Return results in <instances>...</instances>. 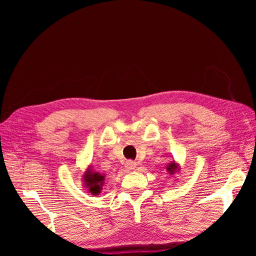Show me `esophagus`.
Returning a JSON list of instances; mask_svg holds the SVG:
<instances>
[{"mask_svg":"<svg viewBox=\"0 0 256 256\" xmlns=\"http://www.w3.org/2000/svg\"><path fill=\"white\" fill-rule=\"evenodd\" d=\"M126 167L128 168V170H136V162H131V160H130V162H126Z\"/></svg>","mask_w":256,"mask_h":256,"instance_id":"34e87169","label":"esophagus"}]
</instances>
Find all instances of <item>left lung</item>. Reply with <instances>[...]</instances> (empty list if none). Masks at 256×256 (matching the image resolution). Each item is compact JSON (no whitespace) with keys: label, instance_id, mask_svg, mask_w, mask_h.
<instances>
[{"label":"left lung","instance_id":"8db88e82","mask_svg":"<svg viewBox=\"0 0 256 256\" xmlns=\"http://www.w3.org/2000/svg\"><path fill=\"white\" fill-rule=\"evenodd\" d=\"M166 170L168 172V174L172 177H175V175L178 174L180 172V166L178 162H175V160H172L170 162H168V164L166 166Z\"/></svg>","mask_w":256,"mask_h":256}]
</instances>
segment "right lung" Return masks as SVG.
<instances>
[{"instance_id":"1","label":"right lung","mask_w":256,"mask_h":256,"mask_svg":"<svg viewBox=\"0 0 256 256\" xmlns=\"http://www.w3.org/2000/svg\"><path fill=\"white\" fill-rule=\"evenodd\" d=\"M105 174H100V172H94L92 170V164H89L88 168L82 174V184L86 190V192L92 194V196H97L100 194L102 186L105 184Z\"/></svg>"}]
</instances>
